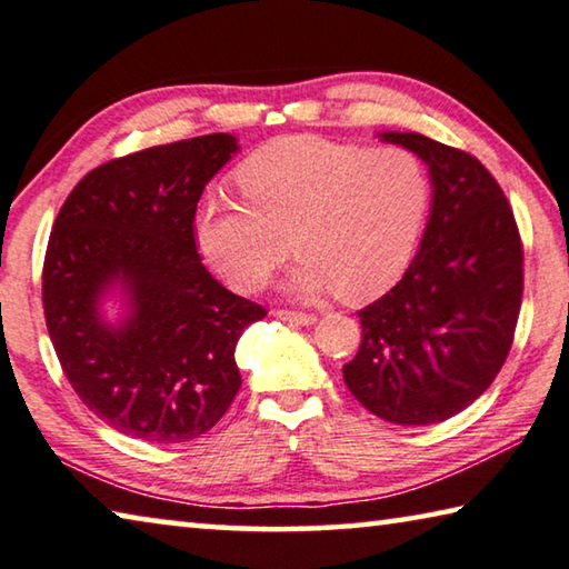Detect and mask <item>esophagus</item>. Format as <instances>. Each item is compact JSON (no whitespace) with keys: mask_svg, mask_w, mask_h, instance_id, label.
<instances>
[{"mask_svg":"<svg viewBox=\"0 0 569 569\" xmlns=\"http://www.w3.org/2000/svg\"><path fill=\"white\" fill-rule=\"evenodd\" d=\"M276 319L288 321V323H296V327H311V323H317V317L313 313H301V311H276Z\"/></svg>","mask_w":569,"mask_h":569,"instance_id":"1","label":"esophagus"}]
</instances>
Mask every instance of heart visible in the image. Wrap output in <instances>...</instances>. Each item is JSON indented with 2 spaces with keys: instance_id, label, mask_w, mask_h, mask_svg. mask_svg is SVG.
<instances>
[{
  "instance_id": "1",
  "label": "heart",
  "mask_w": 569,
  "mask_h": 569,
  "mask_svg": "<svg viewBox=\"0 0 569 569\" xmlns=\"http://www.w3.org/2000/svg\"><path fill=\"white\" fill-rule=\"evenodd\" d=\"M246 200L204 197L194 240L238 291H256L288 256L301 260L288 288L369 301L398 283L428 220L430 177L408 149L278 139L238 169Z\"/></svg>"
}]
</instances>
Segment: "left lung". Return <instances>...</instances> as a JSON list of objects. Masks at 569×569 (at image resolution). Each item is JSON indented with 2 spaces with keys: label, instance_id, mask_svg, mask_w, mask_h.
<instances>
[{
  "label": "left lung",
  "instance_id": "left-lung-1",
  "mask_svg": "<svg viewBox=\"0 0 569 569\" xmlns=\"http://www.w3.org/2000/svg\"><path fill=\"white\" fill-rule=\"evenodd\" d=\"M430 174V218L402 281L359 311L349 392L395 426L466 410L507 362L517 329L521 240L501 187L479 159L415 131L377 133Z\"/></svg>",
  "mask_w": 569,
  "mask_h": 569
}]
</instances>
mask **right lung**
<instances>
[{"instance_id":"1","label":"right lung","mask_w":569,"mask_h":569,"mask_svg":"<svg viewBox=\"0 0 569 569\" xmlns=\"http://www.w3.org/2000/svg\"><path fill=\"white\" fill-rule=\"evenodd\" d=\"M240 151L232 133L164 143L80 179L52 224L44 321L78 398L123 436L184 443L236 400V345L263 306L214 281L194 246L207 182ZM119 300L122 313L104 317Z\"/></svg>"}]
</instances>
